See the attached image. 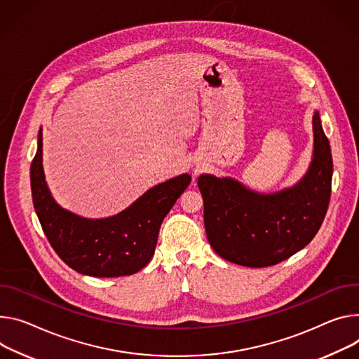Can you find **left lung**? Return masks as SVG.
Returning <instances> with one entry per match:
<instances>
[{
    "label": "left lung",
    "mask_w": 359,
    "mask_h": 359,
    "mask_svg": "<svg viewBox=\"0 0 359 359\" xmlns=\"http://www.w3.org/2000/svg\"><path fill=\"white\" fill-rule=\"evenodd\" d=\"M312 128L309 168L290 187L259 193L232 177L199 176L208 241L220 257L248 268L272 266L318 233L331 199L334 165L318 110Z\"/></svg>",
    "instance_id": "1"
}]
</instances>
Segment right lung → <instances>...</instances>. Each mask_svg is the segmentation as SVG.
<instances>
[{
	"label": "right lung",
	"instance_id": "right-lung-1",
	"mask_svg": "<svg viewBox=\"0 0 359 359\" xmlns=\"http://www.w3.org/2000/svg\"><path fill=\"white\" fill-rule=\"evenodd\" d=\"M32 203L55 253L79 273L95 278L133 275L154 255L163 219L191 182L179 175L149 189L120 213L88 219L61 208L47 186L43 169V130L31 163Z\"/></svg>",
	"mask_w": 359,
	"mask_h": 359
}]
</instances>
